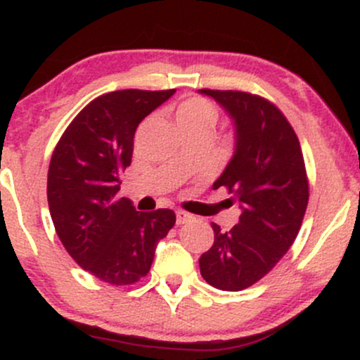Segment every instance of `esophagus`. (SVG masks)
I'll return each instance as SVG.
<instances>
[{"label":"esophagus","instance_id":"1","mask_svg":"<svg viewBox=\"0 0 360 360\" xmlns=\"http://www.w3.org/2000/svg\"><path fill=\"white\" fill-rule=\"evenodd\" d=\"M193 214H189L188 212H183V210H177L176 212V223L177 225H184V223L191 221Z\"/></svg>","mask_w":360,"mask_h":360}]
</instances>
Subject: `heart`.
<instances>
[{
	"label": "heart",
	"instance_id": "obj_1",
	"mask_svg": "<svg viewBox=\"0 0 360 360\" xmlns=\"http://www.w3.org/2000/svg\"><path fill=\"white\" fill-rule=\"evenodd\" d=\"M176 122L179 128L203 125L213 127L214 123V110L212 103L203 100V98H189L183 101L176 111Z\"/></svg>",
	"mask_w": 360,
	"mask_h": 360
}]
</instances>
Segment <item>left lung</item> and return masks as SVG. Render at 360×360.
Segmentation results:
<instances>
[{
	"instance_id": "8db88e82",
	"label": "left lung",
	"mask_w": 360,
	"mask_h": 360,
	"mask_svg": "<svg viewBox=\"0 0 360 360\" xmlns=\"http://www.w3.org/2000/svg\"><path fill=\"white\" fill-rule=\"evenodd\" d=\"M232 118L235 150L213 189L226 188L242 214L230 232L212 223L214 242L200 257L205 281L242 291L283 259L308 206V177L300 140L281 110L257 94L200 89Z\"/></svg>"
}]
</instances>
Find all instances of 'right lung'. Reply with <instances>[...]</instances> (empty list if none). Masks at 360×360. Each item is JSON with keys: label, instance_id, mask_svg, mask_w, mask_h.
<instances>
[{"label": "right lung", "instance_id": "1", "mask_svg": "<svg viewBox=\"0 0 360 360\" xmlns=\"http://www.w3.org/2000/svg\"><path fill=\"white\" fill-rule=\"evenodd\" d=\"M174 93L103 94L79 111L52 154L47 200L56 232L82 269L115 286L147 276L157 243L176 223L172 210L137 212L118 198L139 123Z\"/></svg>", "mask_w": 360, "mask_h": 360}]
</instances>
